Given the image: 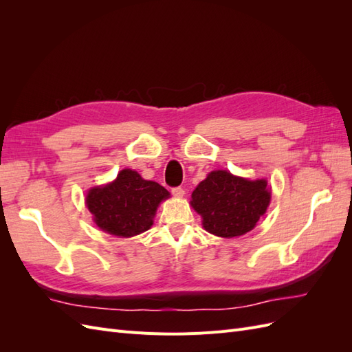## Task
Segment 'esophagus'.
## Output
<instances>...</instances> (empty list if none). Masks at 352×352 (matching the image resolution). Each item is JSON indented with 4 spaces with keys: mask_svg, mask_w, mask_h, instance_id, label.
<instances>
[{
    "mask_svg": "<svg viewBox=\"0 0 352 352\" xmlns=\"http://www.w3.org/2000/svg\"><path fill=\"white\" fill-rule=\"evenodd\" d=\"M172 192H173V195H175V197H177V198H182V197L185 195V190H184V188H180V186L173 188V189H172Z\"/></svg>",
    "mask_w": 352,
    "mask_h": 352,
    "instance_id": "obj_1",
    "label": "esophagus"
}]
</instances>
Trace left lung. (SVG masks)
Masks as SVG:
<instances>
[{
  "mask_svg": "<svg viewBox=\"0 0 352 352\" xmlns=\"http://www.w3.org/2000/svg\"><path fill=\"white\" fill-rule=\"evenodd\" d=\"M190 198V206L202 217V228L220 238H235L257 225L270 204L272 189L265 179L250 180L214 170Z\"/></svg>",
  "mask_w": 352,
  "mask_h": 352,
  "instance_id": "obj_1",
  "label": "left lung"
}]
</instances>
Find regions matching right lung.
<instances>
[{
	"label": "right lung",
	"mask_w": 352,
	"mask_h": 352,
	"mask_svg": "<svg viewBox=\"0 0 352 352\" xmlns=\"http://www.w3.org/2000/svg\"><path fill=\"white\" fill-rule=\"evenodd\" d=\"M168 190L153 180H145L131 168H123L113 182L91 188L87 207L101 230L119 238H131L153 226L160 202Z\"/></svg>",
	"instance_id": "1"
}]
</instances>
